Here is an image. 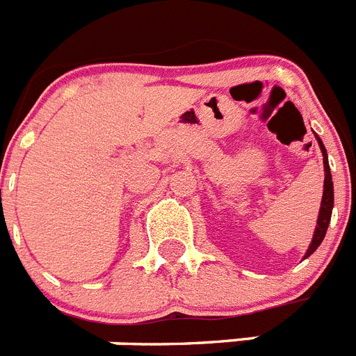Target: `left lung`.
Masks as SVG:
<instances>
[{
	"instance_id": "obj_1",
	"label": "left lung",
	"mask_w": 356,
	"mask_h": 356,
	"mask_svg": "<svg viewBox=\"0 0 356 356\" xmlns=\"http://www.w3.org/2000/svg\"><path fill=\"white\" fill-rule=\"evenodd\" d=\"M317 144L321 147V153H323V163H325V187H323V200H321V209L319 216H317V226L314 229V237L310 246H308L307 253H305L303 259H308L317 248L321 246V242L325 238L326 229L330 226V219H332V210H333V181H332V172H330V163H328V153H326V147L323 144V140L319 139V135H316Z\"/></svg>"
}]
</instances>
